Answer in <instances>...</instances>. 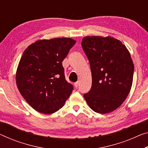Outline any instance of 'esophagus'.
<instances>
[{
  "label": "esophagus",
  "mask_w": 148,
  "mask_h": 148,
  "mask_svg": "<svg viewBox=\"0 0 148 148\" xmlns=\"http://www.w3.org/2000/svg\"><path fill=\"white\" fill-rule=\"evenodd\" d=\"M79 81H77V82H75V83H74V85H75V87L76 88L78 87V86H79Z\"/></svg>",
  "instance_id": "obj_1"
}]
</instances>
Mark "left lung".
I'll return each mask as SVG.
<instances>
[{
	"mask_svg": "<svg viewBox=\"0 0 148 148\" xmlns=\"http://www.w3.org/2000/svg\"><path fill=\"white\" fill-rule=\"evenodd\" d=\"M81 45L89 61L92 86L83 96L93 111L111 112L128 97L134 66L126 47L114 38L87 36Z\"/></svg>",
	"mask_w": 148,
	"mask_h": 148,
	"instance_id": "8db88e82",
	"label": "left lung"
}]
</instances>
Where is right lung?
<instances>
[{
  "instance_id": "add662e5",
  "label": "right lung",
  "mask_w": 148,
  "mask_h": 148,
  "mask_svg": "<svg viewBox=\"0 0 148 148\" xmlns=\"http://www.w3.org/2000/svg\"><path fill=\"white\" fill-rule=\"evenodd\" d=\"M75 43L69 38L38 40L24 50L17 68L16 85L38 112H56L71 95L73 87L65 80L62 61Z\"/></svg>"
}]
</instances>
